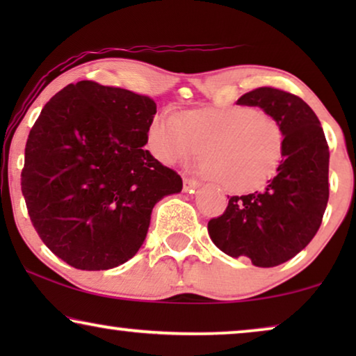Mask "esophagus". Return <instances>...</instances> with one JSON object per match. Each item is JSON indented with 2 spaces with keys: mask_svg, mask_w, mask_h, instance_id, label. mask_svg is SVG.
<instances>
[{
  "mask_svg": "<svg viewBox=\"0 0 356 356\" xmlns=\"http://www.w3.org/2000/svg\"><path fill=\"white\" fill-rule=\"evenodd\" d=\"M199 186H201V183L196 181V179H193V178H184L183 179L184 193H193L194 189H197Z\"/></svg>",
  "mask_w": 356,
  "mask_h": 356,
  "instance_id": "1",
  "label": "esophagus"
}]
</instances>
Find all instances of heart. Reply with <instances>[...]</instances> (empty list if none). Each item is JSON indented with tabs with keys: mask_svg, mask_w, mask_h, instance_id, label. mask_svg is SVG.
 Here are the masks:
<instances>
[{
	"mask_svg": "<svg viewBox=\"0 0 356 356\" xmlns=\"http://www.w3.org/2000/svg\"><path fill=\"white\" fill-rule=\"evenodd\" d=\"M147 147L167 165L188 163L202 150L204 172L222 188L248 193L261 188L284 155V131L274 116L250 106L194 110L178 118L155 116Z\"/></svg>",
	"mask_w": 356,
	"mask_h": 356,
	"instance_id": "obj_1",
	"label": "heart"
}]
</instances>
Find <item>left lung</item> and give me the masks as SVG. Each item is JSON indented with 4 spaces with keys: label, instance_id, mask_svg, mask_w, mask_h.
<instances>
[{
    "label": "left lung",
    "instance_id": "1",
    "mask_svg": "<svg viewBox=\"0 0 356 356\" xmlns=\"http://www.w3.org/2000/svg\"><path fill=\"white\" fill-rule=\"evenodd\" d=\"M238 105L259 106L284 131V155L262 191L232 196L223 216L207 223L209 236L232 257L256 267L284 264L308 246L329 201V145L311 106L289 92L259 87Z\"/></svg>",
    "mask_w": 356,
    "mask_h": 356
}]
</instances>
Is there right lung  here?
Segmentation results:
<instances>
[{
    "mask_svg": "<svg viewBox=\"0 0 356 356\" xmlns=\"http://www.w3.org/2000/svg\"><path fill=\"white\" fill-rule=\"evenodd\" d=\"M155 113L149 97L81 81L51 97L31 129L21 179L29 216L76 269L129 261L155 204L181 193V177L144 149Z\"/></svg>",
    "mask_w": 356,
    "mask_h": 356,
    "instance_id": "obj_1",
    "label": "right lung"
}]
</instances>
